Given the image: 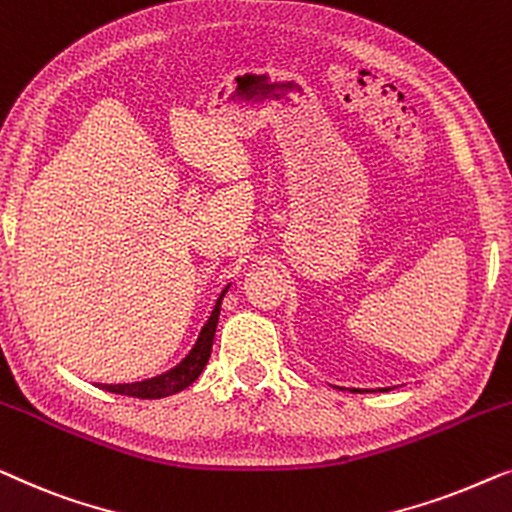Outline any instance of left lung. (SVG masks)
I'll list each match as a JSON object with an SVG mask.
<instances>
[{
  "instance_id": "left-lung-1",
  "label": "left lung",
  "mask_w": 512,
  "mask_h": 512,
  "mask_svg": "<svg viewBox=\"0 0 512 512\" xmlns=\"http://www.w3.org/2000/svg\"><path fill=\"white\" fill-rule=\"evenodd\" d=\"M352 392H359V390H352ZM380 392H387V387H385V390H380Z\"/></svg>"
}]
</instances>
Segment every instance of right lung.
<instances>
[{"label":"right lung","mask_w":512,"mask_h":512,"mask_svg":"<svg viewBox=\"0 0 512 512\" xmlns=\"http://www.w3.org/2000/svg\"><path fill=\"white\" fill-rule=\"evenodd\" d=\"M227 290H229V285L220 292V297L213 306L211 318L206 320L204 327H201L197 343L192 345V350L183 357L181 364H176L174 369H169L167 373H160V376L141 380V383L99 385V387L106 392L125 394V397H136V399H162V397H171V394L185 390V387H190L194 380L201 376V371H204V366L208 364V357H211L215 327H218V318H220V304H222V297H225Z\"/></svg>","instance_id":"1"}]
</instances>
